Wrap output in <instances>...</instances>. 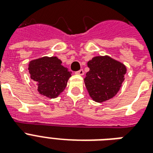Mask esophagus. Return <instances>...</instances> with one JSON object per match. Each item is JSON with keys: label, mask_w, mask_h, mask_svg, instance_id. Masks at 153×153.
Wrapping results in <instances>:
<instances>
[{"label": "esophagus", "mask_w": 153, "mask_h": 153, "mask_svg": "<svg viewBox=\"0 0 153 153\" xmlns=\"http://www.w3.org/2000/svg\"><path fill=\"white\" fill-rule=\"evenodd\" d=\"M75 74H79V75H83V74H84V71L82 69L79 70V71H78L75 72Z\"/></svg>", "instance_id": "esophagus-1"}]
</instances>
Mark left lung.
Here are the masks:
<instances>
[{"label": "left lung", "mask_w": 153, "mask_h": 153, "mask_svg": "<svg viewBox=\"0 0 153 153\" xmlns=\"http://www.w3.org/2000/svg\"><path fill=\"white\" fill-rule=\"evenodd\" d=\"M87 66L84 82L91 98L97 102L114 98L125 80L126 66L108 55L94 57Z\"/></svg>", "instance_id": "8db88e82"}]
</instances>
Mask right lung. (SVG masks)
<instances>
[{"instance_id": "add662e5", "label": "right lung", "mask_w": 153, "mask_h": 153, "mask_svg": "<svg viewBox=\"0 0 153 153\" xmlns=\"http://www.w3.org/2000/svg\"><path fill=\"white\" fill-rule=\"evenodd\" d=\"M31 79L36 82L38 92L49 98H57L64 91L71 72L56 56L39 58L28 64Z\"/></svg>"}]
</instances>
